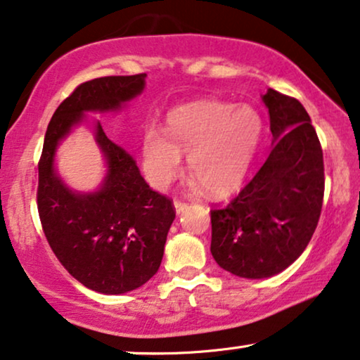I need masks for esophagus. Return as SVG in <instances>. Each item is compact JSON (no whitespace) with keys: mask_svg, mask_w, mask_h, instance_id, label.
<instances>
[{"mask_svg":"<svg viewBox=\"0 0 360 360\" xmlns=\"http://www.w3.org/2000/svg\"><path fill=\"white\" fill-rule=\"evenodd\" d=\"M174 209H176V214H183L189 209V204L181 202V200H174Z\"/></svg>","mask_w":360,"mask_h":360,"instance_id":"esophagus-1","label":"esophagus"}]
</instances>
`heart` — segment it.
Masks as SVG:
<instances>
[{
    "label": "heart",
    "mask_w": 360,
    "mask_h": 360,
    "mask_svg": "<svg viewBox=\"0 0 360 360\" xmlns=\"http://www.w3.org/2000/svg\"><path fill=\"white\" fill-rule=\"evenodd\" d=\"M263 136V120L250 105L215 100L193 102L167 113L165 131L143 133V166L151 184L166 186L186 155L188 171L212 195L242 184Z\"/></svg>",
    "instance_id": "obj_1"
}]
</instances>
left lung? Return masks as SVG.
Wrapping results in <instances>:
<instances>
[{
	"label": "left lung",
	"mask_w": 360,
	"mask_h": 360,
	"mask_svg": "<svg viewBox=\"0 0 360 360\" xmlns=\"http://www.w3.org/2000/svg\"><path fill=\"white\" fill-rule=\"evenodd\" d=\"M271 151L225 207L210 210V253L224 270L260 280L288 268L313 237L324 195L321 143L303 105L268 89Z\"/></svg>",
	"instance_id": "left-lung-1"
}]
</instances>
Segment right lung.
Instances as JSON below:
<instances>
[{
  "mask_svg": "<svg viewBox=\"0 0 360 360\" xmlns=\"http://www.w3.org/2000/svg\"><path fill=\"white\" fill-rule=\"evenodd\" d=\"M145 79L112 75L80 84L52 115L39 161L37 210L47 242L77 281L103 295L140 288L158 271L174 205L146 184L100 122L94 136L107 171L97 191H72L56 169V151L85 113L120 112L145 90Z\"/></svg>",
  "mask_w": 360,
  "mask_h": 360,
  "instance_id": "obj_1",
  "label": "right lung"
}]
</instances>
